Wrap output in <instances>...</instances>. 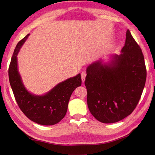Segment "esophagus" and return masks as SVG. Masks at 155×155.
<instances>
[{"label":"esophagus","instance_id":"obj_1","mask_svg":"<svg viewBox=\"0 0 155 155\" xmlns=\"http://www.w3.org/2000/svg\"><path fill=\"white\" fill-rule=\"evenodd\" d=\"M86 73L85 72H82L81 74V80H82V82L84 83L85 82V77H86Z\"/></svg>","mask_w":155,"mask_h":155}]
</instances>
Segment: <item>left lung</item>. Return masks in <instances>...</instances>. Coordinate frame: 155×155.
Instances as JSON below:
<instances>
[{
  "label": "left lung",
  "mask_w": 155,
  "mask_h": 155,
  "mask_svg": "<svg viewBox=\"0 0 155 155\" xmlns=\"http://www.w3.org/2000/svg\"><path fill=\"white\" fill-rule=\"evenodd\" d=\"M146 75L142 50L127 30L120 55L100 59L87 68L85 85L91 113L104 124L126 118L138 104Z\"/></svg>",
  "instance_id": "8db88e82"
}]
</instances>
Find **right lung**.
I'll use <instances>...</instances> for the list:
<instances>
[{"label": "right lung", "instance_id": "right-lung-1", "mask_svg": "<svg viewBox=\"0 0 155 155\" xmlns=\"http://www.w3.org/2000/svg\"><path fill=\"white\" fill-rule=\"evenodd\" d=\"M25 36L17 45L9 67V80L14 96L21 110L34 122L43 125L59 123L66 115L72 92L81 85V74L56 85L43 95H36L27 90L18 72L17 55L28 38Z\"/></svg>", "mask_w": 155, "mask_h": 155}]
</instances>
